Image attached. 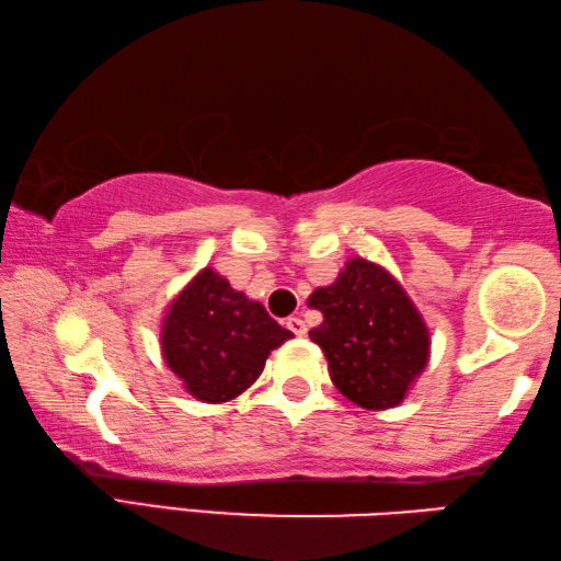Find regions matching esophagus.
I'll list each match as a JSON object with an SVG mask.
<instances>
[{
  "instance_id": "esophagus-1",
  "label": "esophagus",
  "mask_w": 561,
  "mask_h": 561,
  "mask_svg": "<svg viewBox=\"0 0 561 561\" xmlns=\"http://www.w3.org/2000/svg\"><path fill=\"white\" fill-rule=\"evenodd\" d=\"M286 325H288V330L293 332V335H298V337H302L308 332V328H306V322H302V318H288L286 320Z\"/></svg>"
}]
</instances>
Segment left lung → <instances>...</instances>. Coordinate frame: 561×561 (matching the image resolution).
<instances>
[{"instance_id":"1","label":"left lung","mask_w":561,"mask_h":561,"mask_svg":"<svg viewBox=\"0 0 561 561\" xmlns=\"http://www.w3.org/2000/svg\"><path fill=\"white\" fill-rule=\"evenodd\" d=\"M308 306L322 312L310 340L325 352L332 385L362 409L401 404L428 365L431 337L394 275L357 255Z\"/></svg>"}]
</instances>
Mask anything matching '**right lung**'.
<instances>
[{
    "label": "right lung",
    "mask_w": 561,
    "mask_h": 561,
    "mask_svg": "<svg viewBox=\"0 0 561 561\" xmlns=\"http://www.w3.org/2000/svg\"><path fill=\"white\" fill-rule=\"evenodd\" d=\"M290 337L261 302L204 268L167 308L160 345L167 367L194 399L221 404L249 389L271 352Z\"/></svg>",
    "instance_id": "add662e5"
}]
</instances>
